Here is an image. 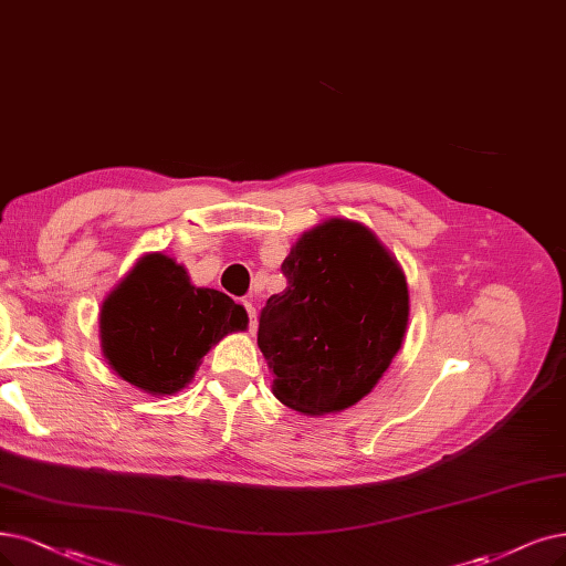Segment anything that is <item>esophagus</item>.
I'll return each mask as SVG.
<instances>
[{"label": "esophagus", "mask_w": 566, "mask_h": 566, "mask_svg": "<svg viewBox=\"0 0 566 566\" xmlns=\"http://www.w3.org/2000/svg\"><path fill=\"white\" fill-rule=\"evenodd\" d=\"M244 310H247V317H249V331H256V310L251 303H244Z\"/></svg>", "instance_id": "obj_1"}]
</instances>
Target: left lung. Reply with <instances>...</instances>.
I'll return each mask as SVG.
<instances>
[{"mask_svg": "<svg viewBox=\"0 0 566 566\" xmlns=\"http://www.w3.org/2000/svg\"><path fill=\"white\" fill-rule=\"evenodd\" d=\"M286 289L259 317L277 399L305 415L340 412L378 385L408 324L403 272L370 230L331 219L282 263Z\"/></svg>", "mask_w": 566, "mask_h": 566, "instance_id": "8db88e82", "label": "left lung"}]
</instances>
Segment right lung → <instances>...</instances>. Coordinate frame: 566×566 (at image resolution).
I'll list each match as a JSON object with an SVG mask.
<instances>
[{
  "label": "right lung",
  "instance_id": "add662e5",
  "mask_svg": "<svg viewBox=\"0 0 566 566\" xmlns=\"http://www.w3.org/2000/svg\"><path fill=\"white\" fill-rule=\"evenodd\" d=\"M247 312L217 289H200L184 265L144 256L102 303V349L125 382L163 396L191 382L223 336L247 328Z\"/></svg>",
  "mask_w": 566,
  "mask_h": 566
}]
</instances>
